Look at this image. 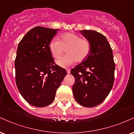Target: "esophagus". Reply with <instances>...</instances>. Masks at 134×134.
Returning <instances> with one entry per match:
<instances>
[{"label": "esophagus", "instance_id": "obj_1", "mask_svg": "<svg viewBox=\"0 0 134 134\" xmlns=\"http://www.w3.org/2000/svg\"><path fill=\"white\" fill-rule=\"evenodd\" d=\"M66 71H67V74L70 73V69H66Z\"/></svg>", "mask_w": 134, "mask_h": 134}]
</instances>
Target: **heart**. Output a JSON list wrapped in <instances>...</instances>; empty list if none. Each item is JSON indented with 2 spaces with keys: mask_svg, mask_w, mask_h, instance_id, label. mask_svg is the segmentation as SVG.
I'll use <instances>...</instances> for the list:
<instances>
[{
  "mask_svg": "<svg viewBox=\"0 0 134 134\" xmlns=\"http://www.w3.org/2000/svg\"><path fill=\"white\" fill-rule=\"evenodd\" d=\"M49 47L55 59L60 57L66 49L67 54L57 61V64L62 67H69L77 60L82 62L88 57L91 50V43L88 40L72 32L63 34L60 41L57 38H52L49 42Z\"/></svg>",
  "mask_w": 134,
  "mask_h": 134,
  "instance_id": "heart-1",
  "label": "heart"
}]
</instances>
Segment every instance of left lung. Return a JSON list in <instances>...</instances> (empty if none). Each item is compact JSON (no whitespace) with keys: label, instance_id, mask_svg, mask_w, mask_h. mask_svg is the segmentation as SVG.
<instances>
[{"label":"left lung","instance_id":"8db88e82","mask_svg":"<svg viewBox=\"0 0 134 134\" xmlns=\"http://www.w3.org/2000/svg\"><path fill=\"white\" fill-rule=\"evenodd\" d=\"M80 32L90 42L91 50L88 57L70 71L75 79L72 91L80 105L93 107L102 103L112 89L115 62L112 48L104 35L94 30Z\"/></svg>","mask_w":134,"mask_h":134}]
</instances>
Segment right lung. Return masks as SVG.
Instances as JSON below:
<instances>
[{
    "label": "right lung",
    "mask_w": 134,
    "mask_h": 134,
    "mask_svg": "<svg viewBox=\"0 0 134 134\" xmlns=\"http://www.w3.org/2000/svg\"><path fill=\"white\" fill-rule=\"evenodd\" d=\"M58 30L34 27L22 38L17 48L16 85L24 99L35 107H46L54 101L67 75L65 69L55 64L49 47Z\"/></svg>",
    "instance_id": "right-lung-1"
}]
</instances>
